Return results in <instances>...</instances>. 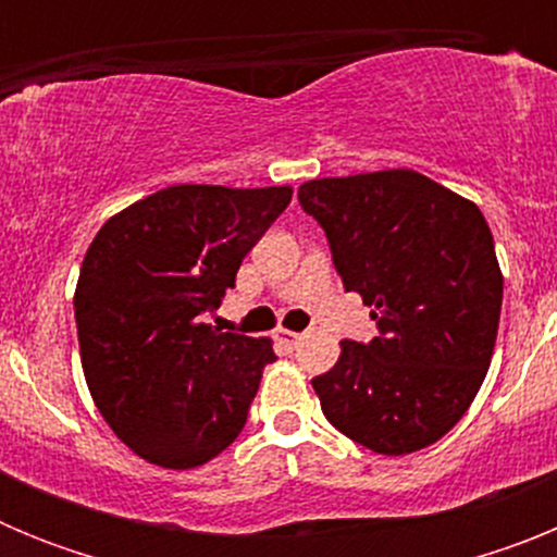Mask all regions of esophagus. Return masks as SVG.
<instances>
[{
	"label": "esophagus",
	"mask_w": 557,
	"mask_h": 557,
	"mask_svg": "<svg viewBox=\"0 0 557 557\" xmlns=\"http://www.w3.org/2000/svg\"><path fill=\"white\" fill-rule=\"evenodd\" d=\"M275 337L282 339L284 346H295V343L301 339V334H298V332H289V329H278V332H275Z\"/></svg>",
	"instance_id": "esophagus-1"
}]
</instances>
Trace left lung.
Listing matches in <instances>:
<instances>
[{
    "label": "left lung",
    "instance_id": "left-lung-1",
    "mask_svg": "<svg viewBox=\"0 0 557 557\" xmlns=\"http://www.w3.org/2000/svg\"><path fill=\"white\" fill-rule=\"evenodd\" d=\"M298 200L379 329L371 343L343 339L337 366L312 379L323 416L376 455L435 444L474 401L499 329L482 211L412 170L307 181Z\"/></svg>",
    "mask_w": 557,
    "mask_h": 557
}]
</instances>
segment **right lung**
<instances>
[{"label":"right lung","instance_id":"1","mask_svg":"<svg viewBox=\"0 0 557 557\" xmlns=\"http://www.w3.org/2000/svg\"><path fill=\"white\" fill-rule=\"evenodd\" d=\"M289 198V186H166L108 220L86 250L83 373L108 426L147 462L195 469L243 432L273 346L203 318Z\"/></svg>","mask_w":557,"mask_h":557}]
</instances>
